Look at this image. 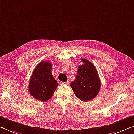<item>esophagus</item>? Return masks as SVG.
Wrapping results in <instances>:
<instances>
[{"label": "esophagus", "mask_w": 134, "mask_h": 134, "mask_svg": "<svg viewBox=\"0 0 134 134\" xmlns=\"http://www.w3.org/2000/svg\"><path fill=\"white\" fill-rule=\"evenodd\" d=\"M61 84H62V85H67V86H68V85L69 84V81L62 82H61Z\"/></svg>", "instance_id": "1"}]
</instances>
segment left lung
Here are the masks:
<instances>
[{
  "label": "left lung",
  "mask_w": 134,
  "mask_h": 134,
  "mask_svg": "<svg viewBox=\"0 0 134 134\" xmlns=\"http://www.w3.org/2000/svg\"><path fill=\"white\" fill-rule=\"evenodd\" d=\"M84 64L78 67L76 78L70 86L78 98L88 101L95 98L100 90L101 82L98 72L88 60L81 59Z\"/></svg>",
  "instance_id": "obj_1"
}]
</instances>
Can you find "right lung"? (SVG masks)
I'll list each match as a JSON object with an SVG mask.
<instances>
[{"mask_svg":"<svg viewBox=\"0 0 134 134\" xmlns=\"http://www.w3.org/2000/svg\"><path fill=\"white\" fill-rule=\"evenodd\" d=\"M58 83L52 74V64L42 61L34 70L29 83V90L34 98L41 101L51 98Z\"/></svg>","mask_w":134,"mask_h":134,"instance_id":"1","label":"right lung"}]
</instances>
